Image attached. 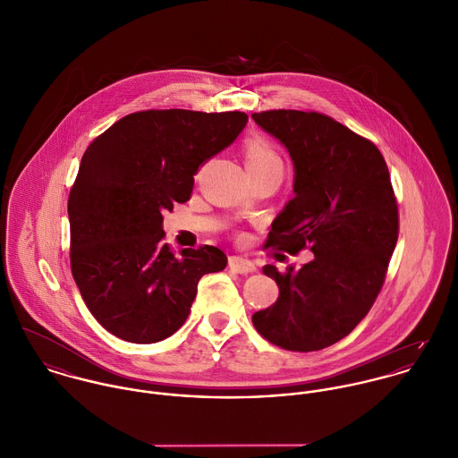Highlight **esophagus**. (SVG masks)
Instances as JSON below:
<instances>
[{"label":"esophagus","instance_id":"esophagus-1","mask_svg":"<svg viewBox=\"0 0 458 458\" xmlns=\"http://www.w3.org/2000/svg\"><path fill=\"white\" fill-rule=\"evenodd\" d=\"M228 266H230V269H233L235 273H241V275H250V273L257 271V267L251 260H248L244 257H237V255L228 259Z\"/></svg>","mask_w":458,"mask_h":458}]
</instances>
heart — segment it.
Returning <instances> with one entry per match:
<instances>
[{"mask_svg": "<svg viewBox=\"0 0 458 458\" xmlns=\"http://www.w3.org/2000/svg\"><path fill=\"white\" fill-rule=\"evenodd\" d=\"M244 156H246L248 170H253V172L271 170V168L283 170V161L275 145L264 136H250L244 141Z\"/></svg>", "mask_w": 458, "mask_h": 458, "instance_id": "b5f03b06", "label": "heart"}]
</instances>
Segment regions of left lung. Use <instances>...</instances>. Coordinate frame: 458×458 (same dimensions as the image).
I'll return each instance as SVG.
<instances>
[{
	"label": "left lung",
	"instance_id": "left-lung-1",
	"mask_svg": "<svg viewBox=\"0 0 458 458\" xmlns=\"http://www.w3.org/2000/svg\"><path fill=\"white\" fill-rule=\"evenodd\" d=\"M293 163V198L276 216L266 248L315 259L279 273V297L253 315L281 349L311 352L345 338L378 295L398 239V208L378 148L336 120L295 109L253 113Z\"/></svg>",
	"mask_w": 458,
	"mask_h": 458
}]
</instances>
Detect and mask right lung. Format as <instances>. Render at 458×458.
Returning a JSON list of instances; mask_svg holds the SVG:
<instances>
[{"label": "right lung", "mask_w": 458, "mask_h": 458, "mask_svg": "<svg viewBox=\"0 0 458 458\" xmlns=\"http://www.w3.org/2000/svg\"><path fill=\"white\" fill-rule=\"evenodd\" d=\"M248 123L241 111L148 109L123 116L87 148L69 196L71 267L111 335L156 344L182 327L198 281L226 267L214 246L174 255L163 212L189 199L198 168Z\"/></svg>", "instance_id": "right-lung-1"}]
</instances>
